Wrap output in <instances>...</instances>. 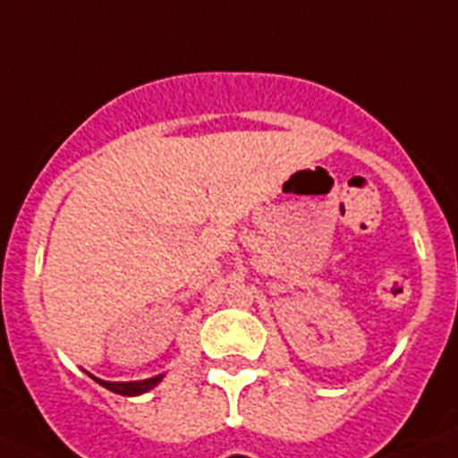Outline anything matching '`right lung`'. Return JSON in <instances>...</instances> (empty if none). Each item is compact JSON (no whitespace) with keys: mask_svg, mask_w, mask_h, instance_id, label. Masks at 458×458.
I'll return each instance as SVG.
<instances>
[{"mask_svg":"<svg viewBox=\"0 0 458 458\" xmlns=\"http://www.w3.org/2000/svg\"><path fill=\"white\" fill-rule=\"evenodd\" d=\"M165 374L160 376H153V378L147 380H128V383H112V380H100L96 376H91L96 383H100L103 387H107L109 392H116V394H123V396H137V394H144V392L153 390V387L163 380Z\"/></svg>","mask_w":458,"mask_h":458,"instance_id":"obj_1","label":"right lung"}]
</instances>
